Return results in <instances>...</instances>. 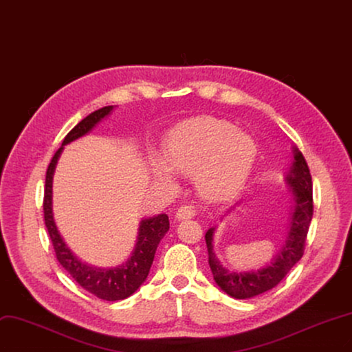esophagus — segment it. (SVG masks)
Instances as JSON below:
<instances>
[{
	"label": "esophagus",
	"instance_id": "1",
	"mask_svg": "<svg viewBox=\"0 0 352 352\" xmlns=\"http://www.w3.org/2000/svg\"><path fill=\"white\" fill-rule=\"evenodd\" d=\"M194 216H196V210H194L192 206H181L175 213L177 220H186V219H191Z\"/></svg>",
	"mask_w": 352,
	"mask_h": 352
}]
</instances>
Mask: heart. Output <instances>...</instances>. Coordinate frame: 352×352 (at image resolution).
I'll return each instance as SVG.
<instances>
[{
	"label": "heart",
	"mask_w": 352,
	"mask_h": 352,
	"mask_svg": "<svg viewBox=\"0 0 352 352\" xmlns=\"http://www.w3.org/2000/svg\"><path fill=\"white\" fill-rule=\"evenodd\" d=\"M255 140L232 123L197 117L171 129L162 142V158L152 156L153 181L175 190V175L191 177L200 196L229 199L245 186L256 161Z\"/></svg>",
	"instance_id": "1"
}]
</instances>
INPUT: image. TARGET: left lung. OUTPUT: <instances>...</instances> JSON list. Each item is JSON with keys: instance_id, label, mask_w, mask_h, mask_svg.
<instances>
[{"instance_id": "1", "label": "left lung", "mask_w": 352, "mask_h": 352, "mask_svg": "<svg viewBox=\"0 0 352 352\" xmlns=\"http://www.w3.org/2000/svg\"><path fill=\"white\" fill-rule=\"evenodd\" d=\"M285 183L289 186V192L293 199L289 230L276 256L264 267L246 271L228 270L219 261L213 250L216 226H212L206 232V245L213 278L220 290H223L233 298L243 300V298H251L274 289L303 256L307 230L311 216H314V197H311V177L309 166L305 156L296 146H293V162L285 174ZM236 204H233L226 213L235 209Z\"/></svg>"}]
</instances>
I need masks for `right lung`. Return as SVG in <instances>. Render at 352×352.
I'll return each instance as SVG.
<instances>
[{"label": "right lung", "instance_id": "1", "mask_svg": "<svg viewBox=\"0 0 352 352\" xmlns=\"http://www.w3.org/2000/svg\"><path fill=\"white\" fill-rule=\"evenodd\" d=\"M113 106H107L96 110L94 113L87 116L84 120L78 123L71 132L65 136L62 146L56 151L47 166L43 200L45 225L47 228L50 241L54 243L58 261L82 289L107 302L123 300V298L132 296L140 287L149 274L156 248H158L161 239L165 236V233L169 229V220L165 213L142 219L139 223L136 245L132 254H130V256L123 264L106 268L96 267L81 261V259L69 250V246L65 243L62 235L58 230L54 219V209H52V194H54L52 192V186H54L55 168L63 151V146L89 133L102 119H106V117L113 111Z\"/></svg>", "mask_w": 352, "mask_h": 352}]
</instances>
